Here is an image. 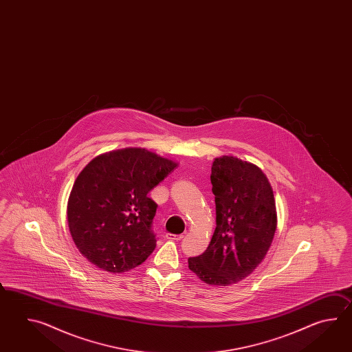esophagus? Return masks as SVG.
Wrapping results in <instances>:
<instances>
[{
	"label": "esophagus",
	"instance_id": "obj_1",
	"mask_svg": "<svg viewBox=\"0 0 352 352\" xmlns=\"http://www.w3.org/2000/svg\"><path fill=\"white\" fill-rule=\"evenodd\" d=\"M182 238H184V235H176V234H170V232H167V234H166V239L167 240L179 241V240L182 239Z\"/></svg>",
	"mask_w": 352,
	"mask_h": 352
}]
</instances>
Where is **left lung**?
Segmentation results:
<instances>
[{"instance_id":"8db88e82","label":"left lung","mask_w":352,"mask_h":352,"mask_svg":"<svg viewBox=\"0 0 352 352\" xmlns=\"http://www.w3.org/2000/svg\"><path fill=\"white\" fill-rule=\"evenodd\" d=\"M217 228L209 247L188 258V270L202 282L228 285L248 277L261 264L277 229L274 195L259 167L232 156L211 166Z\"/></svg>"}]
</instances>
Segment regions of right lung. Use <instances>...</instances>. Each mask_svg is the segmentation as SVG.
<instances>
[{
    "label": "right lung",
    "mask_w": 352,
    "mask_h": 352,
    "mask_svg": "<svg viewBox=\"0 0 352 352\" xmlns=\"http://www.w3.org/2000/svg\"><path fill=\"white\" fill-rule=\"evenodd\" d=\"M177 166L144 148L93 158L76 177L67 201L75 245L100 270L122 273L142 264L156 248L157 204L148 192Z\"/></svg>",
    "instance_id": "right-lung-1"
}]
</instances>
